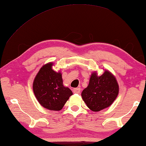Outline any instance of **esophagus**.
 I'll return each instance as SVG.
<instances>
[{"mask_svg": "<svg viewBox=\"0 0 146 146\" xmlns=\"http://www.w3.org/2000/svg\"><path fill=\"white\" fill-rule=\"evenodd\" d=\"M80 91H81V90L80 88H76L73 89V92L75 94H80Z\"/></svg>", "mask_w": 146, "mask_h": 146, "instance_id": "34e87169", "label": "esophagus"}]
</instances>
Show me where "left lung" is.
I'll return each mask as SVG.
<instances>
[{
	"instance_id": "obj_1",
	"label": "left lung",
	"mask_w": 146,
	"mask_h": 146,
	"mask_svg": "<svg viewBox=\"0 0 146 146\" xmlns=\"http://www.w3.org/2000/svg\"><path fill=\"white\" fill-rule=\"evenodd\" d=\"M119 93V85L112 73L105 70L101 76L93 72L88 86L82 92L86 104L93 111H99L112 104Z\"/></svg>"
}]
</instances>
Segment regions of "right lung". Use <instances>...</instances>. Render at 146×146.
<instances>
[{
	"mask_svg": "<svg viewBox=\"0 0 146 146\" xmlns=\"http://www.w3.org/2000/svg\"><path fill=\"white\" fill-rule=\"evenodd\" d=\"M52 66L53 62H48L41 67L34 80L33 92L42 106L51 111H60L73 94L63 85L60 71L54 70Z\"/></svg>",
	"mask_w": 146,
	"mask_h": 146,
	"instance_id": "1",
	"label": "right lung"
}]
</instances>
